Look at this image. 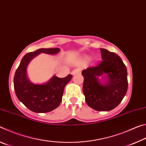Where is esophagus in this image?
<instances>
[{
    "mask_svg": "<svg viewBox=\"0 0 146 146\" xmlns=\"http://www.w3.org/2000/svg\"><path fill=\"white\" fill-rule=\"evenodd\" d=\"M80 69L76 68V69H75V70H74L72 71V72H71V74H72L73 75H75V74H77L78 73L80 72Z\"/></svg>",
    "mask_w": 146,
    "mask_h": 146,
    "instance_id": "esophagus-1",
    "label": "esophagus"
}]
</instances>
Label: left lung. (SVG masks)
<instances>
[{
    "instance_id": "8db88e82",
    "label": "left lung",
    "mask_w": 146,
    "mask_h": 146,
    "mask_svg": "<svg viewBox=\"0 0 146 146\" xmlns=\"http://www.w3.org/2000/svg\"><path fill=\"white\" fill-rule=\"evenodd\" d=\"M102 60L82 72L83 93L87 104L99 111L112 110L119 104L128 88L127 68L117 54L100 48ZM107 74L108 83L101 85L97 76Z\"/></svg>"
}]
</instances>
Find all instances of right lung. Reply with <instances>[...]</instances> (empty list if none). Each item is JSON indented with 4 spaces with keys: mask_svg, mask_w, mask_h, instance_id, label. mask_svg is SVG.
<instances>
[{
    "mask_svg": "<svg viewBox=\"0 0 146 146\" xmlns=\"http://www.w3.org/2000/svg\"><path fill=\"white\" fill-rule=\"evenodd\" d=\"M59 48H40L23 56L14 76V89L18 99L35 113H48L58 107L62 98L66 85L72 78L68 75L64 78L53 77L45 84L31 83L26 75L27 66L32 58L40 53L56 54Z\"/></svg>",
    "mask_w": 146,
    "mask_h": 146,
    "instance_id": "1",
    "label": "right lung"
}]
</instances>
